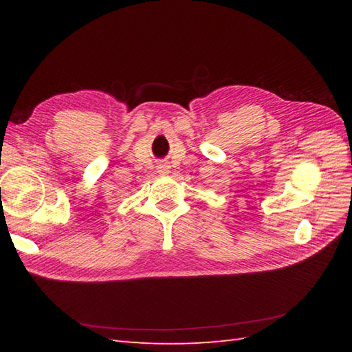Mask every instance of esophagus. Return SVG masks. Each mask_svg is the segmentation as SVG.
Segmentation results:
<instances>
[{
	"instance_id": "1",
	"label": "esophagus",
	"mask_w": 352,
	"mask_h": 352,
	"mask_svg": "<svg viewBox=\"0 0 352 352\" xmlns=\"http://www.w3.org/2000/svg\"><path fill=\"white\" fill-rule=\"evenodd\" d=\"M163 170H166V166H163Z\"/></svg>"
}]
</instances>
